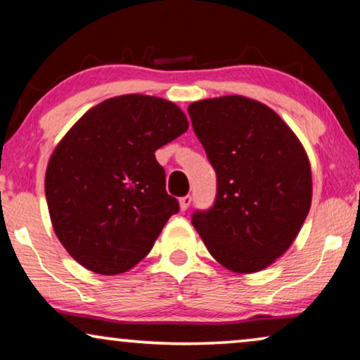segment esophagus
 Returning a JSON list of instances; mask_svg holds the SVG:
<instances>
[{
  "mask_svg": "<svg viewBox=\"0 0 360 360\" xmlns=\"http://www.w3.org/2000/svg\"><path fill=\"white\" fill-rule=\"evenodd\" d=\"M179 205H180V210L181 211H186V210H188V206L191 205V196L190 195L181 196V198L179 200Z\"/></svg>",
  "mask_w": 360,
  "mask_h": 360,
  "instance_id": "1",
  "label": "esophagus"
}]
</instances>
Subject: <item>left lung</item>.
Returning a JSON list of instances; mask_svg holds the SVG:
<instances>
[{
    "label": "left lung",
    "instance_id": "1",
    "mask_svg": "<svg viewBox=\"0 0 360 360\" xmlns=\"http://www.w3.org/2000/svg\"><path fill=\"white\" fill-rule=\"evenodd\" d=\"M195 134L218 176L214 206L191 218L210 254L231 272L254 274L287 252L313 196L307 150L264 103L240 95L191 103Z\"/></svg>",
    "mask_w": 360,
    "mask_h": 360
}]
</instances>
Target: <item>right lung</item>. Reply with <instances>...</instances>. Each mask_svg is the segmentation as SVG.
I'll use <instances>...</instances> for the list:
<instances>
[{
    "label": "right lung",
    "instance_id": "obj_1",
    "mask_svg": "<svg viewBox=\"0 0 360 360\" xmlns=\"http://www.w3.org/2000/svg\"><path fill=\"white\" fill-rule=\"evenodd\" d=\"M186 129L175 103L122 95L93 106L62 137L47 164L46 200L58 240L78 264L116 275L150 252L179 211L155 150Z\"/></svg>",
    "mask_w": 360,
    "mask_h": 360
}]
</instances>
